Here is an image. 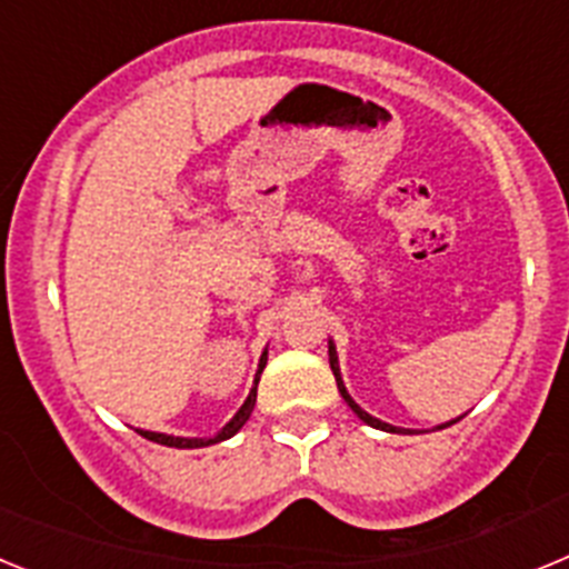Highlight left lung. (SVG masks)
<instances>
[{"label": "left lung", "instance_id": "obj_1", "mask_svg": "<svg viewBox=\"0 0 569 569\" xmlns=\"http://www.w3.org/2000/svg\"><path fill=\"white\" fill-rule=\"evenodd\" d=\"M330 370H333V376H336V385H339V393H341V399L347 401V405H350V410H353L356 416H359L361 421H365V425H370V427H376V430H385V433H410V430H405V427H393V425H387V421H381V419H376V416H370L367 413V410H361L359 405H356L353 399H350V393H347V387H345V381H341V373H339V356H336V345L333 341H330ZM461 419V416H459ZM459 419H453V421H447V425H441V427H450V425H456V421ZM439 427V430H441Z\"/></svg>", "mask_w": 569, "mask_h": 569}]
</instances>
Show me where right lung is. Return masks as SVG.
<instances>
[{"instance_id":"1","label":"right lung","mask_w":569,"mask_h":569,"mask_svg":"<svg viewBox=\"0 0 569 569\" xmlns=\"http://www.w3.org/2000/svg\"><path fill=\"white\" fill-rule=\"evenodd\" d=\"M264 365H268V350L261 353L259 359V373H256V387H259V376L261 370H264ZM256 387L250 390V396L244 399V405L239 407V413L233 416V419L228 421V425L219 430V433L213 436V439H184V436H168V433H153V430H139V436H144L148 441H156V445H164V447H179V450H196V447H210L216 445V441H224L230 439V436H236L241 430V425L250 419V413H253V405H256Z\"/></svg>"}]
</instances>
